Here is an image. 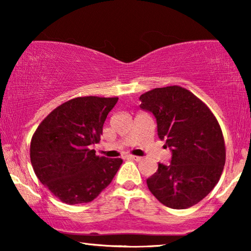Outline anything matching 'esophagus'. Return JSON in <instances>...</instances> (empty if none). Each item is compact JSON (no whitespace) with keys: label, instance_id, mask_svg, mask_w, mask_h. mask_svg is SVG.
<instances>
[{"label":"esophagus","instance_id":"esophagus-1","mask_svg":"<svg viewBox=\"0 0 251 251\" xmlns=\"http://www.w3.org/2000/svg\"><path fill=\"white\" fill-rule=\"evenodd\" d=\"M129 160H133V161H142V157L140 156H135V155H128Z\"/></svg>","mask_w":251,"mask_h":251}]
</instances>
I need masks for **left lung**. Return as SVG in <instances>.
<instances>
[{
  "label": "left lung",
  "mask_w": 251,
  "mask_h": 251,
  "mask_svg": "<svg viewBox=\"0 0 251 251\" xmlns=\"http://www.w3.org/2000/svg\"><path fill=\"white\" fill-rule=\"evenodd\" d=\"M140 108L155 116L157 135L173 156L146 180L161 203L186 209L210 193L224 169L226 151L221 126L203 101L187 89L155 88L139 97Z\"/></svg>",
  "instance_id": "1"
}]
</instances>
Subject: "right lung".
Returning a JSON list of instances; mask_svg holds the SVG:
<instances>
[{"mask_svg":"<svg viewBox=\"0 0 251 251\" xmlns=\"http://www.w3.org/2000/svg\"><path fill=\"white\" fill-rule=\"evenodd\" d=\"M119 98L89 96L54 108L30 142V162L41 183L67 204L91 202L111 184L121 159L97 156L102 126Z\"/></svg>","mask_w":251,"mask_h":251,"instance_id":"obj_1","label":"right lung"}]
</instances>
